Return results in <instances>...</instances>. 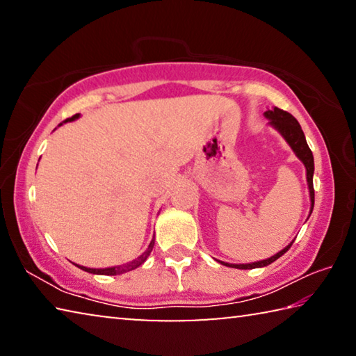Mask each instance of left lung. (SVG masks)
Listing matches in <instances>:
<instances>
[{"label":"left lung","instance_id":"8db88e82","mask_svg":"<svg viewBox=\"0 0 356 356\" xmlns=\"http://www.w3.org/2000/svg\"><path fill=\"white\" fill-rule=\"evenodd\" d=\"M265 118L268 119V124L275 127L282 135V138L287 141L289 146L292 147L295 155L303 161V165L306 168V180H308V186H309V196H311V212L314 209V185H312V176H314V156H312L311 149L306 143V138L303 130H301L298 120L295 119L291 113H287L284 110H280V108H273V110L265 111ZM309 212V215H311ZM293 242L289 243L284 250H281L280 252H276L275 256L265 259V261H259V262H252V264H226L221 262L226 267H234V268H240V270H251V268H259V267H265V265H270L275 262L276 259L281 257L284 252L291 248Z\"/></svg>","mask_w":356,"mask_h":356}]
</instances>
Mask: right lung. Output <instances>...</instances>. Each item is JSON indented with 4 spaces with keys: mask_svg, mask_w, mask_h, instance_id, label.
I'll return each instance as SVG.
<instances>
[{
    "mask_svg": "<svg viewBox=\"0 0 356 356\" xmlns=\"http://www.w3.org/2000/svg\"><path fill=\"white\" fill-rule=\"evenodd\" d=\"M78 116H80V114H75V116H72V118H69V119H65L64 122H72V120L78 119ZM59 125H63V124H59ZM154 245H155V238H152V242L149 243L147 250L144 251L140 257L135 259V261L129 262V264L118 265V267H108V268H88V267H83V265H76V267H80L81 270H84V272H88V273H94V275H108V276H113V275H120V273L130 272V270H135L136 267H140L141 264H144V261H146L147 256L150 254V251H152Z\"/></svg>",
    "mask_w": 356,
    "mask_h": 356,
    "instance_id": "1",
    "label": "right lung"
}]
</instances>
